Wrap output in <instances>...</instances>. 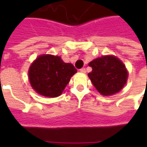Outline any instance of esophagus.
Returning <instances> with one entry per match:
<instances>
[{
    "label": "esophagus",
    "instance_id": "esophagus-1",
    "mask_svg": "<svg viewBox=\"0 0 147 147\" xmlns=\"http://www.w3.org/2000/svg\"><path fill=\"white\" fill-rule=\"evenodd\" d=\"M79 71H80V73H82V74H85V73H86V69H85V68H82V69H79Z\"/></svg>",
    "mask_w": 147,
    "mask_h": 147
}]
</instances>
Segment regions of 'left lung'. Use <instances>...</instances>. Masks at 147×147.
<instances>
[{"instance_id": "1", "label": "left lung", "mask_w": 147, "mask_h": 147, "mask_svg": "<svg viewBox=\"0 0 147 147\" xmlns=\"http://www.w3.org/2000/svg\"><path fill=\"white\" fill-rule=\"evenodd\" d=\"M92 71L88 77L94 87L103 96L119 92L127 82V72L118 58L111 55L102 56L89 63Z\"/></svg>"}]
</instances>
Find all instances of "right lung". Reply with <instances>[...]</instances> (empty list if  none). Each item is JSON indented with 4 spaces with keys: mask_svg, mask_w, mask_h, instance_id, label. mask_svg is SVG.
<instances>
[{
    "mask_svg": "<svg viewBox=\"0 0 147 147\" xmlns=\"http://www.w3.org/2000/svg\"><path fill=\"white\" fill-rule=\"evenodd\" d=\"M77 69L60 57L43 55L37 58L28 71L29 82L40 95L49 97L59 96Z\"/></svg>",
    "mask_w": 147,
    "mask_h": 147,
    "instance_id": "right-lung-1",
    "label": "right lung"
}]
</instances>
